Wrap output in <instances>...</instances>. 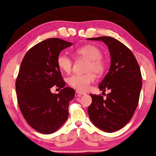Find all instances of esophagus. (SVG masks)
I'll return each instance as SVG.
<instances>
[{"instance_id": "obj_1", "label": "esophagus", "mask_w": 156, "mask_h": 156, "mask_svg": "<svg viewBox=\"0 0 156 156\" xmlns=\"http://www.w3.org/2000/svg\"><path fill=\"white\" fill-rule=\"evenodd\" d=\"M76 94H77V95H79V96L85 95V94H86L85 92H82V91H80V90H76Z\"/></svg>"}]
</instances>
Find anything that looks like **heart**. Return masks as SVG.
<instances>
[{
    "label": "heart",
    "instance_id": "1",
    "mask_svg": "<svg viewBox=\"0 0 156 156\" xmlns=\"http://www.w3.org/2000/svg\"><path fill=\"white\" fill-rule=\"evenodd\" d=\"M76 55L88 60L84 74H73L67 78L69 85L81 91L87 90L95 80L94 73L100 74L105 70V62L102 58V51L94 45H86L75 50ZM57 65L62 72L69 73L72 68V60L67 54L62 52L57 56Z\"/></svg>",
    "mask_w": 156,
    "mask_h": 156
}]
</instances>
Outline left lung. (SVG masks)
<instances>
[{
  "instance_id": "obj_1",
  "label": "left lung",
  "mask_w": 156,
  "mask_h": 156,
  "mask_svg": "<svg viewBox=\"0 0 156 156\" xmlns=\"http://www.w3.org/2000/svg\"><path fill=\"white\" fill-rule=\"evenodd\" d=\"M87 39L104 42L111 58L109 72L99 84L101 91L109 90L110 92L106 99L90 94L92 102L87 112L97 127L112 133L124 127L136 110L142 88L140 67L132 51L118 40L110 36Z\"/></svg>"
}]
</instances>
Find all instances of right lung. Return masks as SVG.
I'll return each instance as SVG.
<instances>
[{
	"instance_id": "1",
	"label": "right lung",
	"mask_w": 156,
	"mask_h": 156,
	"mask_svg": "<svg viewBox=\"0 0 156 156\" xmlns=\"http://www.w3.org/2000/svg\"><path fill=\"white\" fill-rule=\"evenodd\" d=\"M72 45L58 38H48L30 48L20 66L16 82L19 108L28 124L43 134L56 132L67 120L74 90L64 87L56 59ZM54 85L62 89L58 94L51 92Z\"/></svg>"
}]
</instances>
